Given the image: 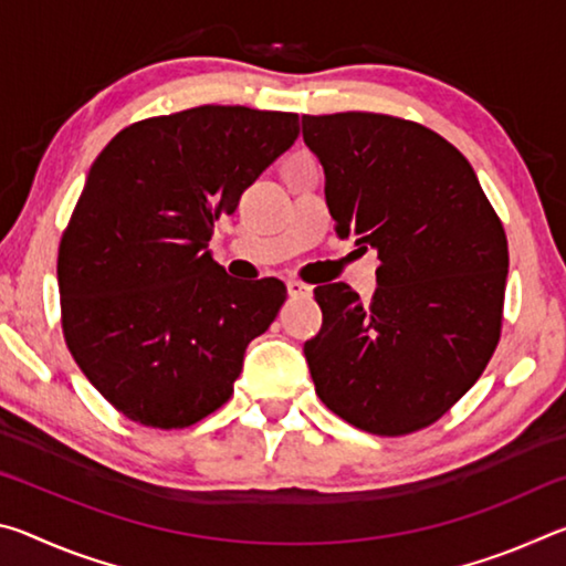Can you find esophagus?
<instances>
[{
    "label": "esophagus",
    "mask_w": 566,
    "mask_h": 566,
    "mask_svg": "<svg viewBox=\"0 0 566 566\" xmlns=\"http://www.w3.org/2000/svg\"><path fill=\"white\" fill-rule=\"evenodd\" d=\"M286 292H290V296H310L312 286H306L302 282H296V280H290V282H286Z\"/></svg>",
    "instance_id": "obj_1"
}]
</instances>
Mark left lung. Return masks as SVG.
Here are the masks:
<instances>
[{
	"mask_svg": "<svg viewBox=\"0 0 566 566\" xmlns=\"http://www.w3.org/2000/svg\"><path fill=\"white\" fill-rule=\"evenodd\" d=\"M337 232L381 262L369 304L344 282L314 290L304 342L314 389L371 434L432 424L472 389L500 342L510 252L462 151L421 124L371 112L302 117Z\"/></svg>",
	"mask_w": 566,
	"mask_h": 566,
	"instance_id": "obj_1",
	"label": "left lung"
}]
</instances>
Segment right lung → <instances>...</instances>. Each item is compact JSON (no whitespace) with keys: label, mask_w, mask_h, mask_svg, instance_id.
<instances>
[{"label":"right lung","mask_w":566,"mask_h":566,"mask_svg":"<svg viewBox=\"0 0 566 566\" xmlns=\"http://www.w3.org/2000/svg\"><path fill=\"white\" fill-rule=\"evenodd\" d=\"M296 134L290 112L205 104L132 124L94 159L56 280L66 347L124 417L181 429L232 397L286 290L237 282L209 239Z\"/></svg>","instance_id":"obj_1"}]
</instances>
